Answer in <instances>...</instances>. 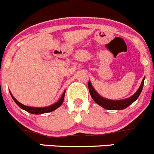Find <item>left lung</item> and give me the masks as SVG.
Here are the masks:
<instances>
[{
	"instance_id": "1",
	"label": "left lung",
	"mask_w": 154,
	"mask_h": 154,
	"mask_svg": "<svg viewBox=\"0 0 154 154\" xmlns=\"http://www.w3.org/2000/svg\"><path fill=\"white\" fill-rule=\"evenodd\" d=\"M144 77H143V80H142L141 84H140V87L138 88V90H137L134 94L133 96H131L129 98L125 99V100H107L106 98H103L97 93L96 90H94V88L93 87V86L91 85V83L89 80L88 83V87H89V91H90V95H91L92 98L94 100L96 103L98 105H100V106H102L103 108L106 109L108 110H122L126 109L127 107H128L131 104L135 101L138 97L140 96V93L142 91V89L143 87V81H144Z\"/></svg>"
}]
</instances>
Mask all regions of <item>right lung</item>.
<instances>
[{
  "instance_id": "obj_1",
  "label": "right lung",
  "mask_w": 154,
  "mask_h": 154,
  "mask_svg": "<svg viewBox=\"0 0 154 154\" xmlns=\"http://www.w3.org/2000/svg\"><path fill=\"white\" fill-rule=\"evenodd\" d=\"M11 97H12L13 100H14V102L16 103V104L19 106L20 108H21L22 109L25 110V111L31 113V114H34V115H40V114H43V113H47V112H52L54 110H55L56 109L59 107L61 104L63 103V101H64V95H65V91L64 92V93L62 94L61 97L60 98V100L55 103L54 104L51 105V106H47V107H42V108H38V107H29V106H26L23 105L22 103H20V102L17 101L14 97H13L12 93H11Z\"/></svg>"
}]
</instances>
